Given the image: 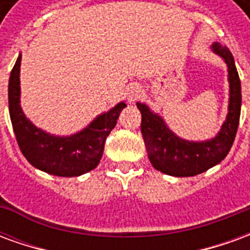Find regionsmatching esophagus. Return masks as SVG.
Masks as SVG:
<instances>
[{
	"instance_id": "34e87169",
	"label": "esophagus",
	"mask_w": 250,
	"mask_h": 250,
	"mask_svg": "<svg viewBox=\"0 0 250 250\" xmlns=\"http://www.w3.org/2000/svg\"><path fill=\"white\" fill-rule=\"evenodd\" d=\"M143 91L141 89L139 85H132V87L128 88V92H127V98H128V102L130 103H134L135 100L141 98Z\"/></svg>"
}]
</instances>
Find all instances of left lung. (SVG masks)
Segmentation results:
<instances>
[{
    "mask_svg": "<svg viewBox=\"0 0 250 250\" xmlns=\"http://www.w3.org/2000/svg\"><path fill=\"white\" fill-rule=\"evenodd\" d=\"M211 49L228 65L230 88L229 112L215 138L205 142L185 141L175 135L165 120L146 104L136 103L142 114L141 131L148 159L154 167L167 175L193 177L209 170L228 155L236 138L241 112V82L230 51L218 42H214Z\"/></svg>",
    "mask_w": 250,
    "mask_h": 250,
    "instance_id": "obj_1",
    "label": "left lung"
}]
</instances>
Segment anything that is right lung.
<instances>
[{
	"mask_svg": "<svg viewBox=\"0 0 250 250\" xmlns=\"http://www.w3.org/2000/svg\"><path fill=\"white\" fill-rule=\"evenodd\" d=\"M20 65L21 55L9 79V114L20 150L28 162L57 177H79L96 167L102 159L104 143L112 131L125 102L99 115L84 130L71 136H55L37 128L20 105Z\"/></svg>",
	"mask_w": 250,
	"mask_h": 250,
	"instance_id": "add662e5",
	"label": "right lung"
}]
</instances>
